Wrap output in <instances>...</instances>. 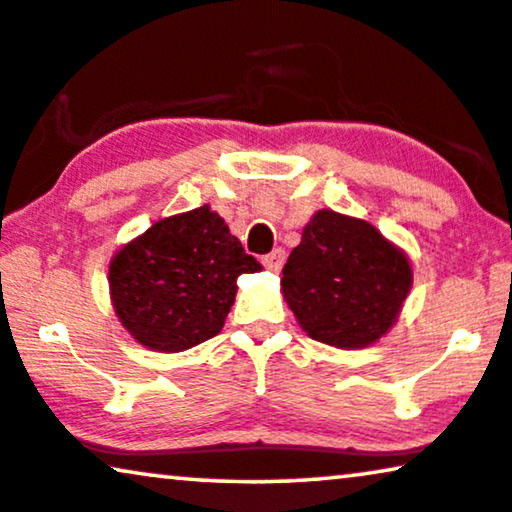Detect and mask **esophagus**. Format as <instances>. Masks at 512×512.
Instances as JSON below:
<instances>
[{
	"label": "esophagus",
	"mask_w": 512,
	"mask_h": 512,
	"mask_svg": "<svg viewBox=\"0 0 512 512\" xmlns=\"http://www.w3.org/2000/svg\"><path fill=\"white\" fill-rule=\"evenodd\" d=\"M262 262H264V266L269 271H280V269H283V264H285V250L283 248H276V250H273V253L266 255Z\"/></svg>",
	"instance_id": "1"
}]
</instances>
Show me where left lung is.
I'll use <instances>...</instances> for the list:
<instances>
[{
	"instance_id": "8db88e82",
	"label": "left lung",
	"mask_w": 512,
	"mask_h": 512,
	"mask_svg": "<svg viewBox=\"0 0 512 512\" xmlns=\"http://www.w3.org/2000/svg\"><path fill=\"white\" fill-rule=\"evenodd\" d=\"M413 285L403 250L366 220L318 211L280 278L301 329L334 348H366L397 322Z\"/></svg>"
}]
</instances>
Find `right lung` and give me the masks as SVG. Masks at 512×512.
Instances as JSON below:
<instances>
[{"label":"right lung","mask_w":512,"mask_h":512,"mask_svg":"<svg viewBox=\"0 0 512 512\" xmlns=\"http://www.w3.org/2000/svg\"><path fill=\"white\" fill-rule=\"evenodd\" d=\"M262 269L208 206L155 222L109 264L122 327L157 352H181L220 334L236 278Z\"/></svg>","instance_id":"obj_1"}]
</instances>
